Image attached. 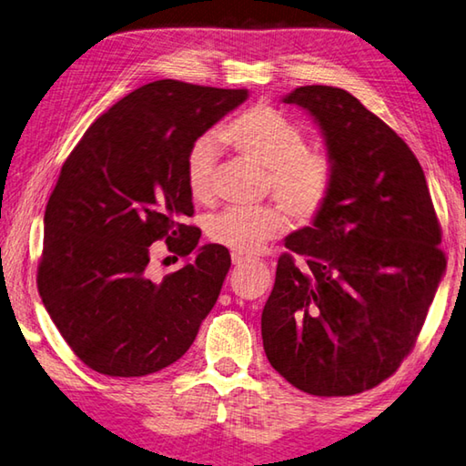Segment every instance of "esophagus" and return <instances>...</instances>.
<instances>
[{"label": "esophagus", "instance_id": "esophagus-1", "mask_svg": "<svg viewBox=\"0 0 466 466\" xmlns=\"http://www.w3.org/2000/svg\"><path fill=\"white\" fill-rule=\"evenodd\" d=\"M231 259H233V266H245V263L251 261V258L241 256V253H233Z\"/></svg>", "mask_w": 466, "mask_h": 466}]
</instances>
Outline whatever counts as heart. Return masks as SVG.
<instances>
[{
    "label": "heart",
    "instance_id": "heart-1",
    "mask_svg": "<svg viewBox=\"0 0 466 466\" xmlns=\"http://www.w3.org/2000/svg\"><path fill=\"white\" fill-rule=\"evenodd\" d=\"M217 136L245 160L268 170V188L296 221L309 223L327 207L335 182L332 166L322 154L306 150L302 127L282 111L256 105L218 129ZM217 154L213 137H200L190 147L187 187L195 200H207L213 192ZM286 225L278 207H233L210 221L208 237L233 253L253 256Z\"/></svg>",
    "mask_w": 466,
    "mask_h": 466
}]
</instances>
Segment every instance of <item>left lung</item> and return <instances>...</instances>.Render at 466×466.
I'll return each instance as SVG.
<instances>
[{"mask_svg":"<svg viewBox=\"0 0 466 466\" xmlns=\"http://www.w3.org/2000/svg\"><path fill=\"white\" fill-rule=\"evenodd\" d=\"M284 103L310 113L332 166V195L286 237L261 312L268 361L310 396H355L398 371L446 271L441 223L418 157L337 86Z\"/></svg>","mask_w":466,"mask_h":466,"instance_id":"1","label":"left lung"}]
</instances>
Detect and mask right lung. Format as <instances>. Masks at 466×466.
Returning a JSON list of instances; mask_svg holds the SVG:
<instances>
[{"label": "right lung", "mask_w": 466, "mask_h": 466, "mask_svg": "<svg viewBox=\"0 0 466 466\" xmlns=\"http://www.w3.org/2000/svg\"><path fill=\"white\" fill-rule=\"evenodd\" d=\"M248 99L172 78L129 93L85 131L44 213L38 292L52 322L93 371L142 377L187 353L213 309L231 256L217 243L154 283L149 245L187 257L198 245L187 187L197 139Z\"/></svg>", "instance_id": "obj_1"}]
</instances>
